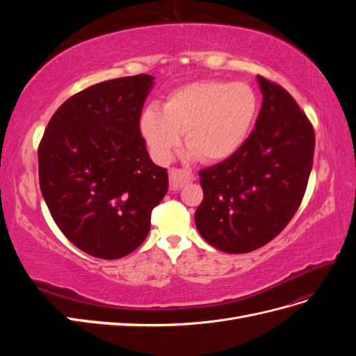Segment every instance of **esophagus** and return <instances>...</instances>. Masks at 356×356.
I'll list each match as a JSON object with an SVG mask.
<instances>
[{"label": "esophagus", "instance_id": "34e87169", "mask_svg": "<svg viewBox=\"0 0 356 356\" xmlns=\"http://www.w3.org/2000/svg\"><path fill=\"white\" fill-rule=\"evenodd\" d=\"M190 181H193V175L188 170L177 168L169 169V184L172 190H181Z\"/></svg>", "mask_w": 356, "mask_h": 356}]
</instances>
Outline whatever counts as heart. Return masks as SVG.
Segmentation results:
<instances>
[{"mask_svg": "<svg viewBox=\"0 0 356 356\" xmlns=\"http://www.w3.org/2000/svg\"><path fill=\"white\" fill-rule=\"evenodd\" d=\"M260 99L248 83L200 80L169 93L163 108L149 105L141 132L154 157L168 161L181 144L202 163L234 156L255 124Z\"/></svg>", "mask_w": 356, "mask_h": 356, "instance_id": "b5f03b06", "label": "heart"}]
</instances>
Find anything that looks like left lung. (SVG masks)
<instances>
[{"mask_svg":"<svg viewBox=\"0 0 356 356\" xmlns=\"http://www.w3.org/2000/svg\"><path fill=\"white\" fill-rule=\"evenodd\" d=\"M263 105L238 153L199 172L196 227L217 250L245 254L275 239L294 217L314 165L315 131L282 86L261 75Z\"/></svg>","mask_w":356,"mask_h":356,"instance_id":"left-lung-1","label":"left lung"}]
</instances>
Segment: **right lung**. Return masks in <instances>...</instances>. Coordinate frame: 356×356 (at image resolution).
Masks as SVG:
<instances>
[{
    "mask_svg": "<svg viewBox=\"0 0 356 356\" xmlns=\"http://www.w3.org/2000/svg\"><path fill=\"white\" fill-rule=\"evenodd\" d=\"M154 77L93 84L51 115L38 145L40 188L65 238L102 260L141 245L168 172L148 156L139 118Z\"/></svg>",
    "mask_w": 356,
    "mask_h": 356,
    "instance_id": "right-lung-1",
    "label": "right lung"
}]
</instances>
